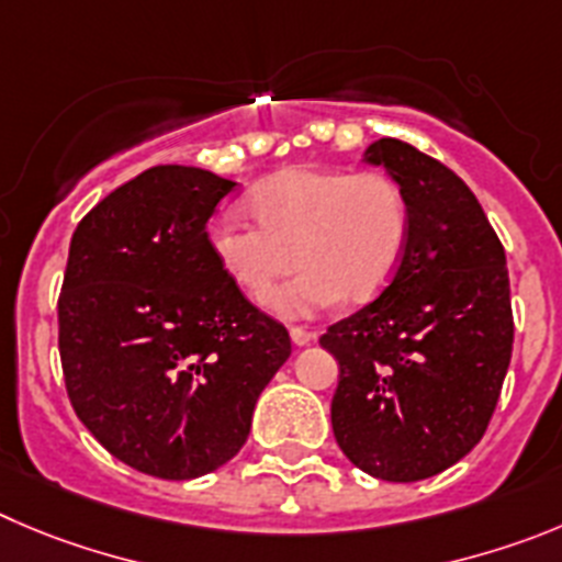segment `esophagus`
I'll list each match as a JSON object with an SVG mask.
<instances>
[{
	"label": "esophagus",
	"instance_id": "1",
	"mask_svg": "<svg viewBox=\"0 0 562 562\" xmlns=\"http://www.w3.org/2000/svg\"><path fill=\"white\" fill-rule=\"evenodd\" d=\"M313 338H316V335H313L311 329H305V327H291V340H293V344H296V346H307Z\"/></svg>",
	"mask_w": 562,
	"mask_h": 562
}]
</instances>
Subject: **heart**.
Returning <instances> with one entry per match:
<instances>
[{
	"label": "heart",
	"mask_w": 562,
	"mask_h": 562,
	"mask_svg": "<svg viewBox=\"0 0 562 562\" xmlns=\"http://www.w3.org/2000/svg\"><path fill=\"white\" fill-rule=\"evenodd\" d=\"M257 222L227 210L210 227L222 269L268 299L296 265L306 271L269 307L285 318H311L340 299L369 302L387 282L411 240V202L385 171L296 166L251 193Z\"/></svg>",
	"instance_id": "1"
}]
</instances>
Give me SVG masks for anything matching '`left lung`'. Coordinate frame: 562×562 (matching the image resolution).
Instances as JSON below:
<instances>
[{"instance_id": "1", "label": "left lung", "mask_w": 562, "mask_h": 562, "mask_svg": "<svg viewBox=\"0 0 562 562\" xmlns=\"http://www.w3.org/2000/svg\"><path fill=\"white\" fill-rule=\"evenodd\" d=\"M366 160L400 180L411 240L380 296L318 344L338 360L333 432L360 471L387 482L440 474L471 452L513 355L505 246L471 188L435 157L380 138Z\"/></svg>"}]
</instances>
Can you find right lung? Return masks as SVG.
I'll return each instance as SVG.
<instances>
[{
    "label": "right lung",
    "instance_id": "add662e5",
    "mask_svg": "<svg viewBox=\"0 0 562 562\" xmlns=\"http://www.w3.org/2000/svg\"><path fill=\"white\" fill-rule=\"evenodd\" d=\"M233 180L155 166L77 224L57 299L63 380L113 458L160 480L216 471L291 355L288 329L222 269L207 222Z\"/></svg>",
    "mask_w": 562,
    "mask_h": 562
}]
</instances>
